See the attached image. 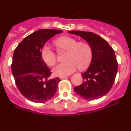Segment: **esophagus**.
I'll list each match as a JSON object with an SVG mask.
<instances>
[{
  "instance_id": "1",
  "label": "esophagus",
  "mask_w": 131,
  "mask_h": 131,
  "mask_svg": "<svg viewBox=\"0 0 131 131\" xmlns=\"http://www.w3.org/2000/svg\"><path fill=\"white\" fill-rule=\"evenodd\" d=\"M68 76H60V79H66V78H67Z\"/></svg>"
}]
</instances>
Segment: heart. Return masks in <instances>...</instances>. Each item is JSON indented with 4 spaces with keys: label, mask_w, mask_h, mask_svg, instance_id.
Wrapping results in <instances>:
<instances>
[{
    "label": "heart",
    "mask_w": 131,
    "mask_h": 131,
    "mask_svg": "<svg viewBox=\"0 0 131 131\" xmlns=\"http://www.w3.org/2000/svg\"><path fill=\"white\" fill-rule=\"evenodd\" d=\"M55 45L60 50L67 51L65 63L57 64L52 70L53 74L64 76L71 74L78 68L80 70L86 68L89 64L92 56L91 46L85 42H79L73 37H61L55 41ZM41 57L47 65L52 67L57 61V55L47 45L41 49Z\"/></svg>",
    "instance_id": "1"
}]
</instances>
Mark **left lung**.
<instances>
[{
	"mask_svg": "<svg viewBox=\"0 0 131 131\" xmlns=\"http://www.w3.org/2000/svg\"><path fill=\"white\" fill-rule=\"evenodd\" d=\"M68 32L86 40L92 51L89 67L81 74L83 81L75 87L74 91L85 100L101 98L110 91L116 76L118 62L114 50L106 40L94 32L81 31Z\"/></svg>",
	"mask_w": 131,
	"mask_h": 131,
	"instance_id": "1",
	"label": "left lung"
}]
</instances>
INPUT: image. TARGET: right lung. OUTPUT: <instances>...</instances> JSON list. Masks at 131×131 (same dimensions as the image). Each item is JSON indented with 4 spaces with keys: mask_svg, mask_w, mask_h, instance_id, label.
Here are the masks:
<instances>
[{
    "mask_svg": "<svg viewBox=\"0 0 131 131\" xmlns=\"http://www.w3.org/2000/svg\"><path fill=\"white\" fill-rule=\"evenodd\" d=\"M61 32L63 31L39 29L25 37L15 49L12 71L20 93L30 101L43 103L56 93L60 79H49L52 73L40 52L49 39Z\"/></svg>",
    "mask_w": 131,
    "mask_h": 131,
    "instance_id": "1",
    "label": "right lung"
}]
</instances>
